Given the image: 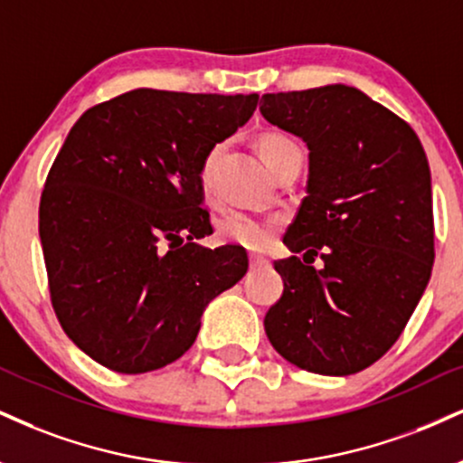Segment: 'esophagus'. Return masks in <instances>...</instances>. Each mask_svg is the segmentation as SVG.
I'll use <instances>...</instances> for the list:
<instances>
[{"label": "esophagus", "mask_w": 463, "mask_h": 463, "mask_svg": "<svg viewBox=\"0 0 463 463\" xmlns=\"http://www.w3.org/2000/svg\"><path fill=\"white\" fill-rule=\"evenodd\" d=\"M263 265H267V259H265V256L250 254V267H263Z\"/></svg>", "instance_id": "1"}]
</instances>
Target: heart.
<instances>
[{"instance_id": "1", "label": "heart", "mask_w": 463, "mask_h": 463, "mask_svg": "<svg viewBox=\"0 0 463 463\" xmlns=\"http://www.w3.org/2000/svg\"><path fill=\"white\" fill-rule=\"evenodd\" d=\"M256 144H259L260 159L265 161L269 172L276 168L278 161L285 157V155L293 153V150H299L287 136H282V133H265V136L259 137ZM222 153H224V146H222V144H215V146L204 155L203 165H200L198 181L204 196L211 194L213 172ZM271 232H274V226H271L269 222L256 220V217L241 213V211H231V213H226L220 222H217V237H220L222 241L237 243V246L243 248H263L265 243L269 241Z\"/></svg>"}]
</instances>
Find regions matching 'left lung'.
<instances>
[{"mask_svg":"<svg viewBox=\"0 0 463 463\" xmlns=\"http://www.w3.org/2000/svg\"><path fill=\"white\" fill-rule=\"evenodd\" d=\"M260 114L308 146L306 198L285 235L304 256L274 263L285 291L267 338L299 369L352 375L392 347L431 278L427 155L408 122L345 83L263 94Z\"/></svg>","mask_w":463,"mask_h":463,"instance_id":"8db88e82","label":"left lung"}]
</instances>
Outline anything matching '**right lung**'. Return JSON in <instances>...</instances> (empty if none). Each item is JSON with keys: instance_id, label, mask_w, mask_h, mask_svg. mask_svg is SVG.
Returning a JSON list of instances; mask_svg holds the SVG:
<instances>
[{"instance_id": "obj_1", "label": "right lung", "mask_w": 463, "mask_h": 463, "mask_svg": "<svg viewBox=\"0 0 463 463\" xmlns=\"http://www.w3.org/2000/svg\"><path fill=\"white\" fill-rule=\"evenodd\" d=\"M259 94L137 88L83 111L49 170L38 213L53 310L83 354L137 375L181 358L204 308L248 271L213 232L198 172L254 114Z\"/></svg>"}]
</instances>
